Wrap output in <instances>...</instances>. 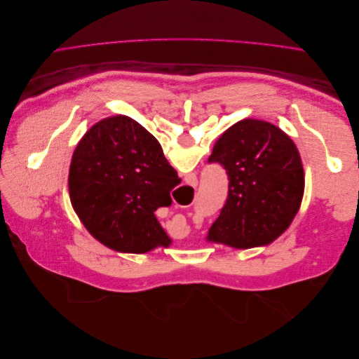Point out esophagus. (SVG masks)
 I'll return each mask as SVG.
<instances>
[{"mask_svg":"<svg viewBox=\"0 0 359 359\" xmlns=\"http://www.w3.org/2000/svg\"><path fill=\"white\" fill-rule=\"evenodd\" d=\"M190 177H191V175H190ZM190 184H194V182H190Z\"/></svg>","mask_w":359,"mask_h":359,"instance_id":"34e87169","label":"esophagus"}]
</instances>
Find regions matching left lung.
<instances>
[{"label":"left lung","mask_w":359,"mask_h":359,"mask_svg":"<svg viewBox=\"0 0 359 359\" xmlns=\"http://www.w3.org/2000/svg\"><path fill=\"white\" fill-rule=\"evenodd\" d=\"M208 161L226 169L229 193L206 240L244 250L268 245L287 229L302 202L304 168L283 130L245 118L217 139Z\"/></svg>","instance_id":"8db88e82"}]
</instances>
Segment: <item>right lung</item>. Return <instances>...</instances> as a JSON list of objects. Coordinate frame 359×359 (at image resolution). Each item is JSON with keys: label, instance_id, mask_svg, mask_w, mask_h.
Here are the masks:
<instances>
[{"label": "right lung", "instance_id": "obj_1", "mask_svg": "<svg viewBox=\"0 0 359 359\" xmlns=\"http://www.w3.org/2000/svg\"><path fill=\"white\" fill-rule=\"evenodd\" d=\"M181 180L158 140L135 119L115 115L95 123L70 163L73 210L97 241L121 253L169 247L156 211L172 203Z\"/></svg>", "mask_w": 359, "mask_h": 359}]
</instances>
